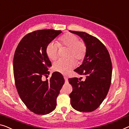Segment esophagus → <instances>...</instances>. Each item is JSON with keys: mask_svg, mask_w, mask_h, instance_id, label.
I'll return each instance as SVG.
<instances>
[{"mask_svg": "<svg viewBox=\"0 0 129 129\" xmlns=\"http://www.w3.org/2000/svg\"><path fill=\"white\" fill-rule=\"evenodd\" d=\"M64 79H65V82H66V83H68V78H67V76H64Z\"/></svg>", "mask_w": 129, "mask_h": 129, "instance_id": "34e87169", "label": "esophagus"}]
</instances>
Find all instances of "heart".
I'll return each mask as SVG.
<instances>
[{
	"instance_id": "1",
	"label": "heart",
	"mask_w": 129,
	"mask_h": 129,
	"mask_svg": "<svg viewBox=\"0 0 129 129\" xmlns=\"http://www.w3.org/2000/svg\"><path fill=\"white\" fill-rule=\"evenodd\" d=\"M59 47H68L67 59H59L53 64L55 71L67 74L76 65V59L78 62L83 60L86 53V45L82 40H79L76 35L67 33L58 39V44L50 42L46 48V53L48 58L51 61H54L58 57Z\"/></svg>"
}]
</instances>
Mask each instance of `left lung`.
Instances as JSON below:
<instances>
[{"mask_svg": "<svg viewBox=\"0 0 129 129\" xmlns=\"http://www.w3.org/2000/svg\"><path fill=\"white\" fill-rule=\"evenodd\" d=\"M70 32L81 37L86 45L83 63L74 70L85 76V80L82 81L78 78L68 79L72 87L70 94L71 104L76 111L92 112L101 104L110 87L112 71L110 55L97 38L84 32Z\"/></svg>", "mask_w": 129, "mask_h": 129, "instance_id": "obj_1", "label": "left lung"}]
</instances>
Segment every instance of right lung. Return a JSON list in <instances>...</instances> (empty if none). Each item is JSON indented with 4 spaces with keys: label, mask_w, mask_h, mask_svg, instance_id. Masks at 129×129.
<instances>
[{
    "label": "right lung",
    "mask_w": 129,
    "mask_h": 129,
    "mask_svg": "<svg viewBox=\"0 0 129 129\" xmlns=\"http://www.w3.org/2000/svg\"><path fill=\"white\" fill-rule=\"evenodd\" d=\"M61 30L42 29L28 34L21 40L13 58V73L16 89L26 107L34 114L46 115L54 111L57 97L64 84L60 73L54 72L49 80L42 77L49 74L51 63L46 46Z\"/></svg>",
    "instance_id": "right-lung-1"
}]
</instances>
